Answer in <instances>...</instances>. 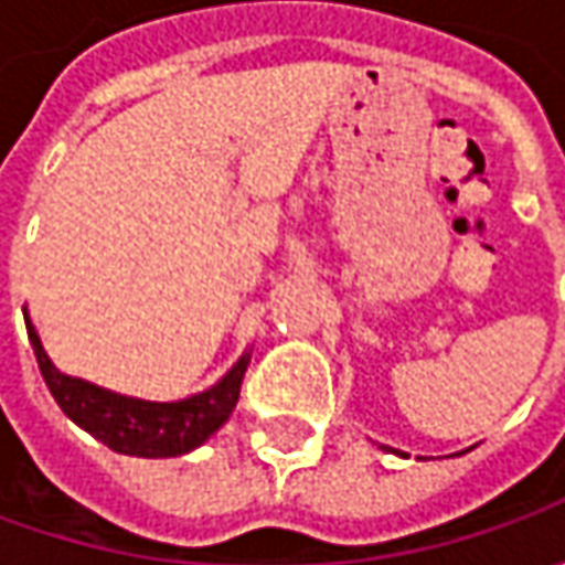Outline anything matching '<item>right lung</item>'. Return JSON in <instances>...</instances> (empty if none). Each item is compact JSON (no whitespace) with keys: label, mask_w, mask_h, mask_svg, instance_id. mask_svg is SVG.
<instances>
[{"label":"right lung","mask_w":565,"mask_h":565,"mask_svg":"<svg viewBox=\"0 0 565 565\" xmlns=\"http://www.w3.org/2000/svg\"><path fill=\"white\" fill-rule=\"evenodd\" d=\"M28 337H31L33 355L40 364V374L46 380L53 399L58 408L81 424L87 434H94L99 444H106L125 456H143V459H166V456H182L188 449L201 446L220 430L232 415L238 393H242V377L248 371V355H242L238 364L228 371L226 377L206 393H198L182 402H143L128 399L119 393L99 390L87 380L68 377L55 371L50 355L43 352L40 337L33 330L31 317L24 315Z\"/></svg>","instance_id":"right-lung-1"}]
</instances>
